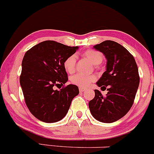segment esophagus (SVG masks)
Segmentation results:
<instances>
[{"mask_svg":"<svg viewBox=\"0 0 154 154\" xmlns=\"http://www.w3.org/2000/svg\"><path fill=\"white\" fill-rule=\"evenodd\" d=\"M86 89H84V88H79V91H80V92H83V91H85Z\"/></svg>","mask_w":154,"mask_h":154,"instance_id":"esophagus-1","label":"esophagus"}]
</instances>
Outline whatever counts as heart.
Listing matches in <instances>:
<instances>
[{"instance_id": "obj_1", "label": "heart", "mask_w": 154, "mask_h": 154, "mask_svg": "<svg viewBox=\"0 0 154 154\" xmlns=\"http://www.w3.org/2000/svg\"><path fill=\"white\" fill-rule=\"evenodd\" d=\"M84 57H86L90 61L91 64L97 65L102 63L103 60V55L100 52L94 50H87L84 52ZM75 63H76V56L75 54L70 55L64 62V68L69 73H72L75 71ZM94 75H85L78 73L72 75L70 79L71 82L75 85L81 88L88 87L92 82L95 81Z\"/></svg>"}]
</instances>
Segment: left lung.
I'll return each mask as SVG.
<instances>
[{"label":"left lung","instance_id":"1","mask_svg":"<svg viewBox=\"0 0 154 154\" xmlns=\"http://www.w3.org/2000/svg\"><path fill=\"white\" fill-rule=\"evenodd\" d=\"M104 54L106 70L96 83L108 91L103 97L97 89L89 101L90 112L96 120L112 123L124 116L132 106L140 84L135 60L127 49L113 41H105L93 46Z\"/></svg>","mask_w":154,"mask_h":154}]
</instances>
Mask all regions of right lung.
Listing matches in <instances>:
<instances>
[{
	"instance_id": "1",
	"label": "right lung",
	"mask_w": 154,
	"mask_h": 154,
	"mask_svg": "<svg viewBox=\"0 0 154 154\" xmlns=\"http://www.w3.org/2000/svg\"><path fill=\"white\" fill-rule=\"evenodd\" d=\"M54 41H45L25 53L22 62L20 85L25 103L35 118L46 123L62 120L68 112L79 87L69 84L64 62L78 50ZM59 88V87H58Z\"/></svg>"
}]
</instances>
